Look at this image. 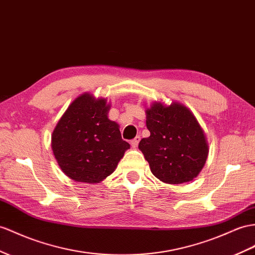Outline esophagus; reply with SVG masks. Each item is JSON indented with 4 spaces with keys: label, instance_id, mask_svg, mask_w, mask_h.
<instances>
[{
    "label": "esophagus",
    "instance_id": "34e87169",
    "mask_svg": "<svg viewBox=\"0 0 255 255\" xmlns=\"http://www.w3.org/2000/svg\"><path fill=\"white\" fill-rule=\"evenodd\" d=\"M139 142H140V136H139V135H136L134 139H132L131 141H130V144H131V146H132V147H134V148H135L136 146H138Z\"/></svg>",
    "mask_w": 255,
    "mask_h": 255
}]
</instances>
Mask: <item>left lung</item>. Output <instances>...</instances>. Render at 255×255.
<instances>
[{
  "label": "left lung",
  "instance_id": "8db88e82",
  "mask_svg": "<svg viewBox=\"0 0 255 255\" xmlns=\"http://www.w3.org/2000/svg\"><path fill=\"white\" fill-rule=\"evenodd\" d=\"M148 138L139 148L148 161L152 173L168 184L190 182L198 175L208 156L204 130L186 107L155 103L146 110Z\"/></svg>",
  "mask_w": 255,
  "mask_h": 255
}]
</instances>
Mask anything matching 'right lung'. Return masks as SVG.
I'll use <instances>...</instances> for the list:
<instances>
[{"mask_svg": "<svg viewBox=\"0 0 255 255\" xmlns=\"http://www.w3.org/2000/svg\"><path fill=\"white\" fill-rule=\"evenodd\" d=\"M109 110L106 99L84 94L57 124L51 146L58 165L72 180L98 183L114 171L130 147L119 125L108 119Z\"/></svg>", "mask_w": 255, "mask_h": 255, "instance_id": "obj_1", "label": "right lung"}]
</instances>
